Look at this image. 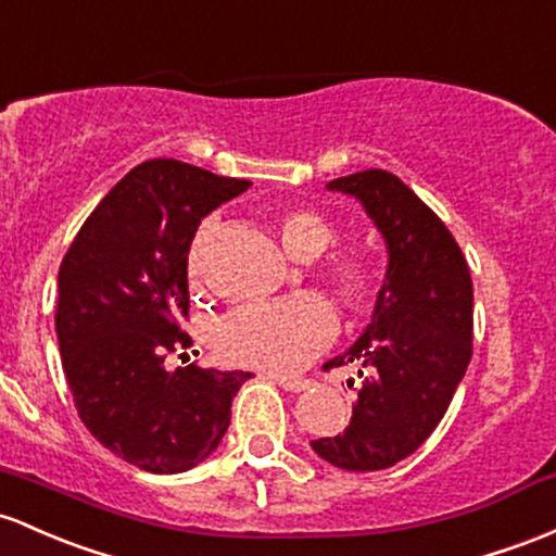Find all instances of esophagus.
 <instances>
[{"instance_id":"obj_1","label":"esophagus","mask_w":556,"mask_h":556,"mask_svg":"<svg viewBox=\"0 0 556 556\" xmlns=\"http://www.w3.org/2000/svg\"><path fill=\"white\" fill-rule=\"evenodd\" d=\"M274 382H277L279 388L290 390V393H303V390L311 388L308 380H301V377H282V375H274L271 377Z\"/></svg>"}]
</instances>
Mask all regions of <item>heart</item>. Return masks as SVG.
<instances>
[{"instance_id":"heart-1","label":"heart","mask_w":556,"mask_h":556,"mask_svg":"<svg viewBox=\"0 0 556 556\" xmlns=\"http://www.w3.org/2000/svg\"><path fill=\"white\" fill-rule=\"evenodd\" d=\"M211 224H203L189 248V279L200 282ZM282 245L295 258H316L338 240V229L321 213L292 208L279 218ZM325 279L338 303L351 314L371 306L377 266L358 250H340L325 266ZM334 334V314L316 292H298L282 301L253 303L229 311L213 327V348L224 362L264 371H292L311 362Z\"/></svg>"}]
</instances>
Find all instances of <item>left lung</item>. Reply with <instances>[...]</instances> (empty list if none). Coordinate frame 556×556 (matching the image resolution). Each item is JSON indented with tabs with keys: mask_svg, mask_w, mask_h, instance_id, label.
Masks as SVG:
<instances>
[{
	"mask_svg": "<svg viewBox=\"0 0 556 556\" xmlns=\"http://www.w3.org/2000/svg\"><path fill=\"white\" fill-rule=\"evenodd\" d=\"M327 187L364 205L386 240L388 271L362 338L327 362L362 364L351 425L311 448L332 467L375 472L412 456L446 414L472 356V277L446 224L390 170Z\"/></svg>",
	"mask_w": 556,
	"mask_h": 556,
	"instance_id": "left-lung-1",
	"label": "left lung"
}]
</instances>
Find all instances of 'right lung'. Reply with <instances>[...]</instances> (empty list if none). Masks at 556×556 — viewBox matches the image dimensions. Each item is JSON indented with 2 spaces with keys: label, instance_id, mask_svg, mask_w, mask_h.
I'll use <instances>...</instances> for the list:
<instances>
[{
  "label": "right lung",
  "instance_id": "right-lung-1",
  "mask_svg": "<svg viewBox=\"0 0 556 556\" xmlns=\"http://www.w3.org/2000/svg\"><path fill=\"white\" fill-rule=\"evenodd\" d=\"M250 181L157 157L129 170L78 229L58 274L63 371L87 430L155 475L208 459L250 371L166 369L192 340L187 255L200 222Z\"/></svg>",
  "mask_w": 556,
  "mask_h": 556
}]
</instances>
